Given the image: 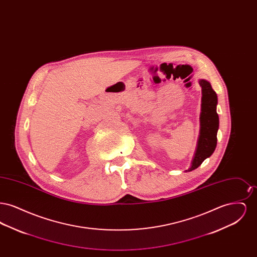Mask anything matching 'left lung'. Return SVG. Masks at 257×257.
Returning a JSON list of instances; mask_svg holds the SVG:
<instances>
[{"label": "left lung", "instance_id": "left-lung-1", "mask_svg": "<svg viewBox=\"0 0 257 257\" xmlns=\"http://www.w3.org/2000/svg\"><path fill=\"white\" fill-rule=\"evenodd\" d=\"M198 83L201 86L202 93L199 136L191 167L186 171L197 169L204 160L213 154L217 147V133L219 130V115L217 113L218 96L208 81L200 79Z\"/></svg>", "mask_w": 257, "mask_h": 257}]
</instances>
